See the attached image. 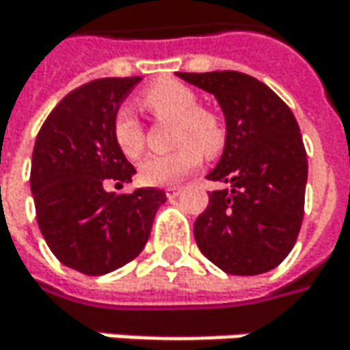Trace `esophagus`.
<instances>
[{"label":"esophagus","mask_w":350,"mask_h":350,"mask_svg":"<svg viewBox=\"0 0 350 350\" xmlns=\"http://www.w3.org/2000/svg\"><path fill=\"white\" fill-rule=\"evenodd\" d=\"M180 192H182V188H180V186H170V188H166V196H168L170 200H172V198H176Z\"/></svg>","instance_id":"esophagus-1"}]
</instances>
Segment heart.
Returning a JSON list of instances; mask_svg holds the SVG:
<instances>
[{
	"label": "heart",
	"mask_w": 350,
	"mask_h": 350,
	"mask_svg": "<svg viewBox=\"0 0 350 350\" xmlns=\"http://www.w3.org/2000/svg\"><path fill=\"white\" fill-rule=\"evenodd\" d=\"M139 103L156 119L174 121L172 146H176L174 152L150 156L139 164V180L144 184H174L200 166V152L206 158L221 152L225 129L215 113L198 107L196 93L190 87L162 79L139 95ZM113 142L127 160H137L144 154V127L127 107H121L113 117Z\"/></svg>",
	"instance_id": "1"
}]
</instances>
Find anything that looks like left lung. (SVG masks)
Segmentation results:
<instances>
[{"label": "left lung", "instance_id": "left-lung-1", "mask_svg": "<svg viewBox=\"0 0 350 350\" xmlns=\"http://www.w3.org/2000/svg\"><path fill=\"white\" fill-rule=\"evenodd\" d=\"M176 75L215 95L227 123L223 156L206 178L229 188L208 194V206L194 223L196 245L227 273H265L288 257L304 219L308 160L298 121L249 75Z\"/></svg>", "mask_w": 350, "mask_h": 350}]
</instances>
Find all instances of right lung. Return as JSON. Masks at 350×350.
<instances>
[{"label":"right lung","instance_id":"obj_1","mask_svg":"<svg viewBox=\"0 0 350 350\" xmlns=\"http://www.w3.org/2000/svg\"><path fill=\"white\" fill-rule=\"evenodd\" d=\"M142 77L97 79L68 93L36 137L30 188L38 227L60 263L103 275L148 243L166 202L160 188L107 192V182H131L135 168L113 142V117Z\"/></svg>","mask_w":350,"mask_h":350}]
</instances>
